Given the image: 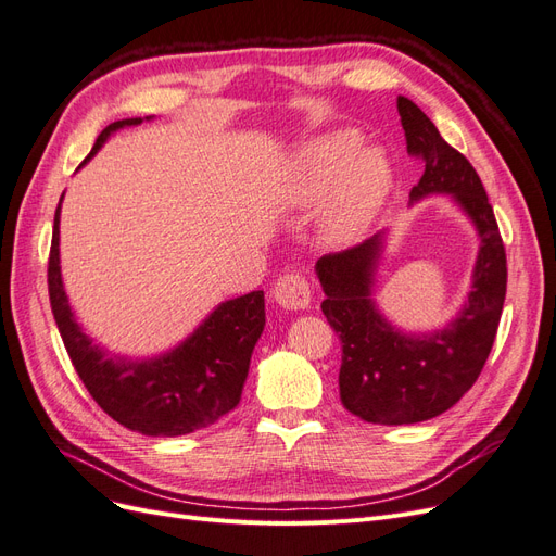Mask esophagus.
Returning a JSON list of instances; mask_svg holds the SVG:
<instances>
[{
    "mask_svg": "<svg viewBox=\"0 0 556 556\" xmlns=\"http://www.w3.org/2000/svg\"><path fill=\"white\" fill-rule=\"evenodd\" d=\"M274 299L285 311H304L311 306V285L299 274H285L276 282Z\"/></svg>",
    "mask_w": 556,
    "mask_h": 556,
    "instance_id": "obj_1",
    "label": "esophagus"
}]
</instances>
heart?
<instances>
[{"label":"heart","instance_id":"1","mask_svg":"<svg viewBox=\"0 0 556 556\" xmlns=\"http://www.w3.org/2000/svg\"><path fill=\"white\" fill-rule=\"evenodd\" d=\"M357 129H333L306 141L285 169L280 201L311 208L325 201L317 233L329 248L359 243L394 188L392 160Z\"/></svg>","mask_w":556,"mask_h":556}]
</instances>
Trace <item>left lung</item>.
<instances>
[{
  "mask_svg": "<svg viewBox=\"0 0 556 556\" xmlns=\"http://www.w3.org/2000/svg\"><path fill=\"white\" fill-rule=\"evenodd\" d=\"M408 153L425 160V174L410 190V206L443 194L478 233L470 292L447 323L431 331H406L376 301L387 229L339 255L317 260L323 313L339 333L343 406L374 425H415L450 410L490 357L506 299V250L490 199L470 162L441 137L408 97L396 99Z\"/></svg>",
  "mask_w": 556,
  "mask_h": 556,
  "instance_id": "obj_1",
  "label": "left lung"
}]
</instances>
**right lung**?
<instances>
[{
	"label": "right lung",
	"instance_id": "obj_1",
	"mask_svg": "<svg viewBox=\"0 0 556 556\" xmlns=\"http://www.w3.org/2000/svg\"><path fill=\"white\" fill-rule=\"evenodd\" d=\"M155 121L125 117L109 125L94 141L88 164L115 131ZM80 164V166H83ZM78 166V169H80ZM48 262V292L66 352L92 399L115 422L143 435H185L206 429L239 406L250 357L266 325L264 292L255 290L220 301L192 333L150 357H127L94 343L78 325L64 290L60 266V211Z\"/></svg>",
	"mask_w": 556,
	"mask_h": 556
}]
</instances>
